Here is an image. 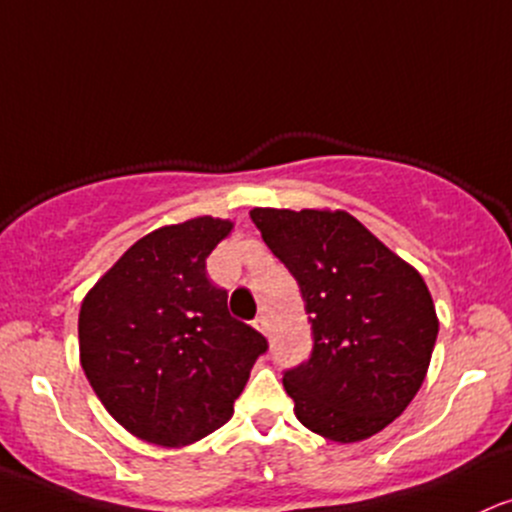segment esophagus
Listing matches in <instances>:
<instances>
[{"label":"esophagus","mask_w":512,"mask_h":512,"mask_svg":"<svg viewBox=\"0 0 512 512\" xmlns=\"http://www.w3.org/2000/svg\"><path fill=\"white\" fill-rule=\"evenodd\" d=\"M255 328L260 330L262 335H267V330H269V323H267V316H257L255 318Z\"/></svg>","instance_id":"esophagus-1"}]
</instances>
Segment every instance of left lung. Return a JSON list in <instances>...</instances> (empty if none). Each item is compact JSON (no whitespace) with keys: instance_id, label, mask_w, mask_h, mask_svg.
<instances>
[{"instance_id":"1","label":"left lung","mask_w":512,"mask_h":512,"mask_svg":"<svg viewBox=\"0 0 512 512\" xmlns=\"http://www.w3.org/2000/svg\"><path fill=\"white\" fill-rule=\"evenodd\" d=\"M250 218L311 313V359L284 374L296 418L340 445L367 440L406 411L428 374L440 330L428 284L347 211Z\"/></svg>"}]
</instances>
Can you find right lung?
I'll return each mask as SVG.
<instances>
[{
    "label": "right lung",
    "instance_id": "1",
    "mask_svg": "<svg viewBox=\"0 0 512 512\" xmlns=\"http://www.w3.org/2000/svg\"><path fill=\"white\" fill-rule=\"evenodd\" d=\"M233 221L196 216L143 235L84 296L80 364L138 440L187 447L221 428L267 340L228 313L206 257Z\"/></svg>",
    "mask_w": 512,
    "mask_h": 512
}]
</instances>
